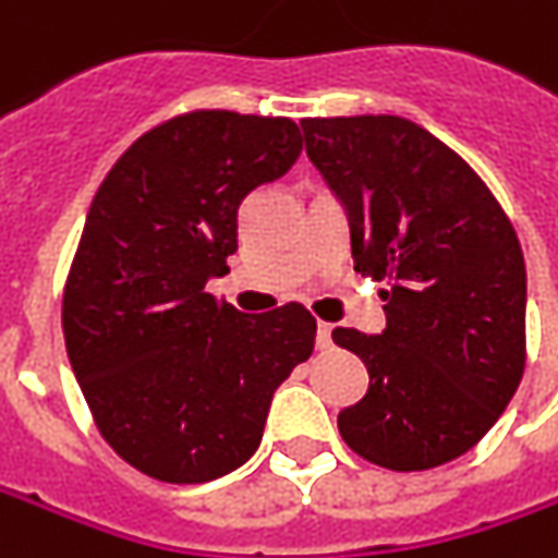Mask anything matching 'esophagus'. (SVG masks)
Listing matches in <instances>:
<instances>
[{
  "label": "esophagus",
  "instance_id": "34e87169",
  "mask_svg": "<svg viewBox=\"0 0 558 558\" xmlns=\"http://www.w3.org/2000/svg\"><path fill=\"white\" fill-rule=\"evenodd\" d=\"M316 344H319V348H329V344H332V326H329V323H319V326H316Z\"/></svg>",
  "mask_w": 558,
  "mask_h": 558
}]
</instances>
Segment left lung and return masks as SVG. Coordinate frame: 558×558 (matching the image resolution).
I'll use <instances>...</instances> for the list:
<instances>
[{"instance_id": "1", "label": "left lung", "mask_w": 558, "mask_h": 558, "mask_svg": "<svg viewBox=\"0 0 558 558\" xmlns=\"http://www.w3.org/2000/svg\"><path fill=\"white\" fill-rule=\"evenodd\" d=\"M348 207L354 269L385 282L388 326H338L369 388L338 413L356 457L422 472L469 453L525 373V257L506 210L453 148L391 114L301 120Z\"/></svg>"}]
</instances>
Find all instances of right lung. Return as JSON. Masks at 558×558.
Wrapping results in <instances>:
<instances>
[{
	"label": "right lung",
	"instance_id": "obj_1",
	"mask_svg": "<svg viewBox=\"0 0 558 558\" xmlns=\"http://www.w3.org/2000/svg\"><path fill=\"white\" fill-rule=\"evenodd\" d=\"M301 142L289 118L185 111L98 185L61 326L101 438L148 478L202 484L247 462L272 391L311 356L304 304L247 316L204 291L229 272L242 202L298 161Z\"/></svg>",
	"mask_w": 558,
	"mask_h": 558
}]
</instances>
